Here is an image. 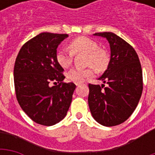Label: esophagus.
<instances>
[{
	"mask_svg": "<svg viewBox=\"0 0 155 155\" xmlns=\"http://www.w3.org/2000/svg\"><path fill=\"white\" fill-rule=\"evenodd\" d=\"M81 83H75V85H76V86H79V85H81Z\"/></svg>",
	"mask_w": 155,
	"mask_h": 155,
	"instance_id": "esophagus-1",
	"label": "esophagus"
}]
</instances>
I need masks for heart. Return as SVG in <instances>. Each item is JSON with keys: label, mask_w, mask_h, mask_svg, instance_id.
Segmentation results:
<instances>
[{"label": "heart", "mask_w": 155, "mask_h": 155, "mask_svg": "<svg viewBox=\"0 0 155 155\" xmlns=\"http://www.w3.org/2000/svg\"><path fill=\"white\" fill-rule=\"evenodd\" d=\"M75 54H85L84 64L90 65L86 69H72L66 74L68 80L75 83H81L88 78L93 76L94 67L96 71L105 70L109 63V55L104 49L99 47L95 41L88 37L81 36L74 39L69 44L68 48L61 47L56 52V61L62 68H69L73 62Z\"/></svg>", "instance_id": "b5f03b06"}]
</instances>
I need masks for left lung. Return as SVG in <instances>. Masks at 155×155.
I'll return each mask as SVG.
<instances>
[{"mask_svg":"<svg viewBox=\"0 0 155 155\" xmlns=\"http://www.w3.org/2000/svg\"><path fill=\"white\" fill-rule=\"evenodd\" d=\"M110 46L107 70L99 78L107 84H89L88 103L91 114L104 126L120 124L133 114L143 91V74L140 59L131 45L112 32H100Z\"/></svg>","mask_w":155,"mask_h":155,"instance_id":"8db88e82","label":"left lung"}]
</instances>
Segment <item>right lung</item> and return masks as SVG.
<instances>
[{"mask_svg":"<svg viewBox=\"0 0 155 155\" xmlns=\"http://www.w3.org/2000/svg\"><path fill=\"white\" fill-rule=\"evenodd\" d=\"M67 34L43 32L23 45L15 59L14 84L21 107L34 122L51 126L64 119L75 84L64 83V69L57 63L56 49ZM59 83L51 87L49 83Z\"/></svg>","mask_w":155,"mask_h":155,"instance_id":"right-lung-1","label":"right lung"}]
</instances>
